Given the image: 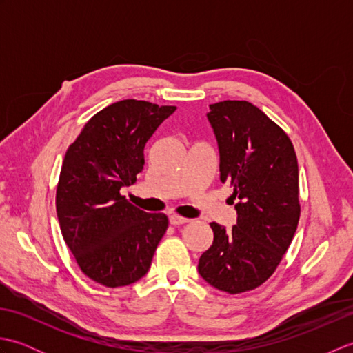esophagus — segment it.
Listing matches in <instances>:
<instances>
[{"label": "esophagus", "instance_id": "obj_1", "mask_svg": "<svg viewBox=\"0 0 353 353\" xmlns=\"http://www.w3.org/2000/svg\"><path fill=\"white\" fill-rule=\"evenodd\" d=\"M188 221H190V220L185 219V216L176 215V214L170 215V223L172 224V226H181V224H185V223H188Z\"/></svg>", "mask_w": 353, "mask_h": 353}]
</instances>
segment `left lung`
<instances>
[{
  "mask_svg": "<svg viewBox=\"0 0 353 353\" xmlns=\"http://www.w3.org/2000/svg\"><path fill=\"white\" fill-rule=\"evenodd\" d=\"M219 144L220 181L234 192L236 224L211 223L214 243L199 259V273L229 294L254 290L274 273L296 234L299 167L292 142L249 101L209 104Z\"/></svg>",
  "mask_w": 353,
  "mask_h": 353,
  "instance_id": "left-lung-1",
  "label": "left lung"
}]
</instances>
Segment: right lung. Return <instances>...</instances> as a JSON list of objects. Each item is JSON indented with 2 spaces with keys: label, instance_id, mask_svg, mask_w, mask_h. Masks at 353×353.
<instances>
[{
  "label": "right lung",
  "instance_id": "right-lung-1",
  "mask_svg": "<svg viewBox=\"0 0 353 353\" xmlns=\"http://www.w3.org/2000/svg\"><path fill=\"white\" fill-rule=\"evenodd\" d=\"M176 106L121 100L85 124L66 150L56 192L62 236L81 272L104 287L139 281L168 228L121 196L144 168V148Z\"/></svg>",
  "mask_w": 353,
  "mask_h": 353
}]
</instances>
